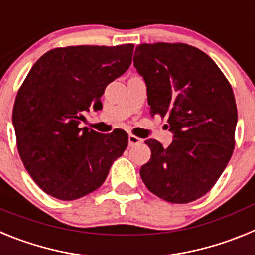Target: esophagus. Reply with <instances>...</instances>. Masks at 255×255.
<instances>
[{"mask_svg": "<svg viewBox=\"0 0 255 255\" xmlns=\"http://www.w3.org/2000/svg\"><path fill=\"white\" fill-rule=\"evenodd\" d=\"M141 143V139L135 136V135H129V147H134V145H138Z\"/></svg>", "mask_w": 255, "mask_h": 255, "instance_id": "1", "label": "esophagus"}]
</instances>
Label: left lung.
Segmentation results:
<instances>
[{"mask_svg": "<svg viewBox=\"0 0 255 255\" xmlns=\"http://www.w3.org/2000/svg\"><path fill=\"white\" fill-rule=\"evenodd\" d=\"M134 66L147 83L150 116L166 119L173 132L167 148L145 141L152 155L141 180L166 202H194L213 188L235 148L231 84L208 55L185 43L139 44Z\"/></svg>", "mask_w": 255, "mask_h": 255, "instance_id": "obj_1", "label": "left lung"}]
</instances>
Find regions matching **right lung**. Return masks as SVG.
Here are the masks:
<instances>
[{"mask_svg":"<svg viewBox=\"0 0 255 255\" xmlns=\"http://www.w3.org/2000/svg\"><path fill=\"white\" fill-rule=\"evenodd\" d=\"M134 44L53 48L33 65L12 111L20 158L44 193L75 200L97 190L128 147L124 130L79 128L83 112L131 65Z\"/></svg>","mask_w":255,"mask_h":255,"instance_id":"right-lung-1","label":"right lung"}]
</instances>
